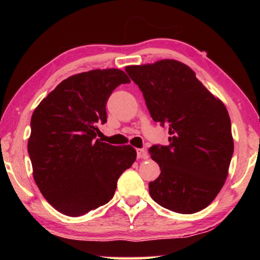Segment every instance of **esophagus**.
<instances>
[{"label": "esophagus", "instance_id": "1", "mask_svg": "<svg viewBox=\"0 0 260 260\" xmlns=\"http://www.w3.org/2000/svg\"><path fill=\"white\" fill-rule=\"evenodd\" d=\"M136 156H138V158H148V152L144 149H138L136 150Z\"/></svg>", "mask_w": 260, "mask_h": 260}]
</instances>
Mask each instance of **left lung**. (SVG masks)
I'll list each match as a JSON object with an SVG mask.
<instances>
[{
	"mask_svg": "<svg viewBox=\"0 0 260 260\" xmlns=\"http://www.w3.org/2000/svg\"><path fill=\"white\" fill-rule=\"evenodd\" d=\"M125 71L142 91L153 121L169 127V144L149 149L160 174L149 182L156 203L183 214L212 202L228 175L234 142L223 103L195 72L174 59L132 65Z\"/></svg>",
	"mask_w": 260,
	"mask_h": 260,
	"instance_id": "left-lung-1",
	"label": "left lung"
}]
</instances>
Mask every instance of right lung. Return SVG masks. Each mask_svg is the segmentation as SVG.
Wrapping results in <instances>:
<instances>
[{"instance_id": "right-lung-1", "label": "right lung", "mask_w": 260, "mask_h": 260, "mask_svg": "<svg viewBox=\"0 0 260 260\" xmlns=\"http://www.w3.org/2000/svg\"><path fill=\"white\" fill-rule=\"evenodd\" d=\"M131 80L118 69L93 70L61 81L34 110L27 150L43 197L79 217L112 199L121 173L136 159L131 146L96 140L110 95Z\"/></svg>"}]
</instances>
